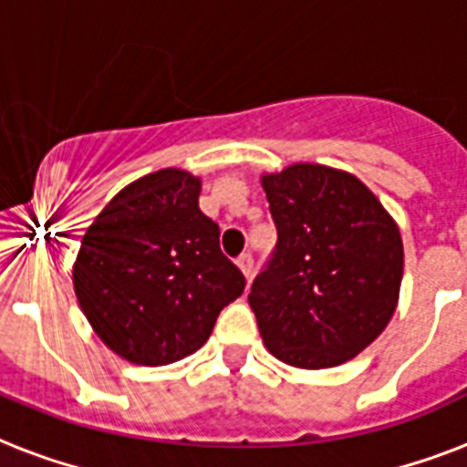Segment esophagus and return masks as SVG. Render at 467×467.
I'll return each mask as SVG.
<instances>
[{
  "label": "esophagus",
  "instance_id": "1",
  "mask_svg": "<svg viewBox=\"0 0 467 467\" xmlns=\"http://www.w3.org/2000/svg\"><path fill=\"white\" fill-rule=\"evenodd\" d=\"M237 266H240V271L244 274V278H252V274H254V259H252L249 252L237 256Z\"/></svg>",
  "mask_w": 467,
  "mask_h": 467
}]
</instances>
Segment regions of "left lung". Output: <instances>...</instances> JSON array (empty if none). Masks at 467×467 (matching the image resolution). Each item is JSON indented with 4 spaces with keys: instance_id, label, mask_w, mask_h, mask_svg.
I'll return each instance as SVG.
<instances>
[{
    "instance_id": "1",
    "label": "left lung",
    "mask_w": 467,
    "mask_h": 467,
    "mask_svg": "<svg viewBox=\"0 0 467 467\" xmlns=\"http://www.w3.org/2000/svg\"><path fill=\"white\" fill-rule=\"evenodd\" d=\"M278 242L249 306L264 344L296 368H334L395 315L402 237L376 193L341 169L298 161L262 176Z\"/></svg>"
}]
</instances>
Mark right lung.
I'll return each instance as SVG.
<instances>
[{"mask_svg":"<svg viewBox=\"0 0 467 467\" xmlns=\"http://www.w3.org/2000/svg\"><path fill=\"white\" fill-rule=\"evenodd\" d=\"M198 196V176L160 169L120 189L84 233L72 269L77 300L126 361L167 366L193 354L244 291Z\"/></svg>","mask_w":467,"mask_h":467,"instance_id":"obj_1","label":"right lung"}]
</instances>
